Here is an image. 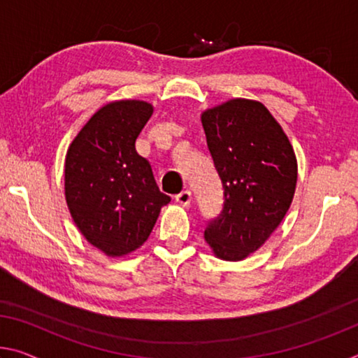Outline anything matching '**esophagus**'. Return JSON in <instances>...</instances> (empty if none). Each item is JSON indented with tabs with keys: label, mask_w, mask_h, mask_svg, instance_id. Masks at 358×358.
<instances>
[{
	"label": "esophagus",
	"mask_w": 358,
	"mask_h": 358,
	"mask_svg": "<svg viewBox=\"0 0 358 358\" xmlns=\"http://www.w3.org/2000/svg\"><path fill=\"white\" fill-rule=\"evenodd\" d=\"M175 201H177L180 206H188V203L191 202V191L183 189L181 192H178V194L175 196Z\"/></svg>",
	"instance_id": "obj_1"
}]
</instances>
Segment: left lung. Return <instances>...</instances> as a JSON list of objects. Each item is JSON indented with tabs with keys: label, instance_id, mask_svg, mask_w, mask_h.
I'll return each mask as SVG.
<instances>
[{
	"label": "left lung",
	"instance_id": "8db88e82",
	"mask_svg": "<svg viewBox=\"0 0 358 358\" xmlns=\"http://www.w3.org/2000/svg\"><path fill=\"white\" fill-rule=\"evenodd\" d=\"M207 146L223 183L224 202L203 237L213 253L241 261L257 252L290 208L296 156L263 103L232 99L202 113Z\"/></svg>",
	"mask_w": 358,
	"mask_h": 358
}]
</instances>
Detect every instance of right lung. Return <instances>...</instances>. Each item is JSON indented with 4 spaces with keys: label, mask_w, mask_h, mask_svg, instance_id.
Returning <instances> with one entry per match:
<instances>
[{
    "label": "right lung",
    "mask_w": 358,
    "mask_h": 358,
    "mask_svg": "<svg viewBox=\"0 0 358 358\" xmlns=\"http://www.w3.org/2000/svg\"><path fill=\"white\" fill-rule=\"evenodd\" d=\"M152 115L141 100L108 103L89 119L65 157V197L78 229L108 257L137 250L170 202L135 140Z\"/></svg>",
    "instance_id": "add662e5"
}]
</instances>
